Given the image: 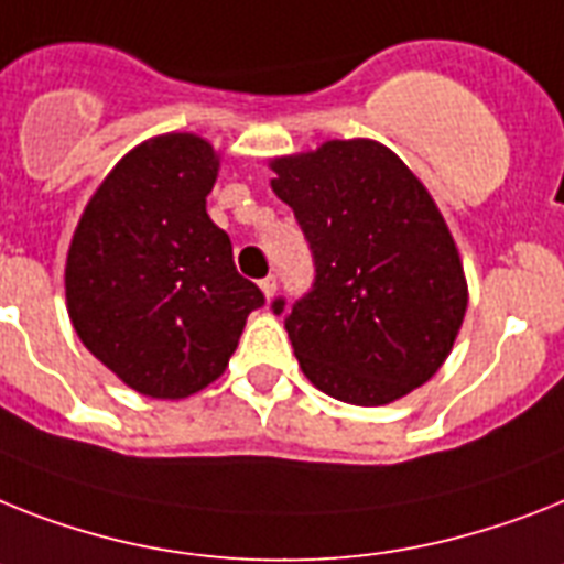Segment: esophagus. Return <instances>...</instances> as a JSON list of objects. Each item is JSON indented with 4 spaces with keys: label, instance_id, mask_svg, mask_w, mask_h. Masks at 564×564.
<instances>
[{
    "label": "esophagus",
    "instance_id": "34e87169",
    "mask_svg": "<svg viewBox=\"0 0 564 564\" xmlns=\"http://www.w3.org/2000/svg\"><path fill=\"white\" fill-rule=\"evenodd\" d=\"M259 288H262L264 300L271 302L273 296H276V276H268V279H262V282H259Z\"/></svg>",
    "mask_w": 564,
    "mask_h": 564
}]
</instances>
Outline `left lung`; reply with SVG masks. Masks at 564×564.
<instances>
[{
    "label": "left lung",
    "mask_w": 564,
    "mask_h": 564,
    "mask_svg": "<svg viewBox=\"0 0 564 564\" xmlns=\"http://www.w3.org/2000/svg\"><path fill=\"white\" fill-rule=\"evenodd\" d=\"M316 279L285 319L302 375L355 406L406 398L444 366L467 314V276L438 204L369 138L271 158ZM285 302L273 308L282 314Z\"/></svg>",
    "instance_id": "8db88e82"
}]
</instances>
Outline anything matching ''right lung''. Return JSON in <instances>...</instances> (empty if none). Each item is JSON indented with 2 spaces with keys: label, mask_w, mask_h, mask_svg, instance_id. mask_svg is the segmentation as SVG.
<instances>
[{
  "label": "right lung",
  "mask_w": 564,
  "mask_h": 564,
  "mask_svg": "<svg viewBox=\"0 0 564 564\" xmlns=\"http://www.w3.org/2000/svg\"><path fill=\"white\" fill-rule=\"evenodd\" d=\"M221 158L166 132L120 158L65 256V305L83 346L138 394L181 400L225 375L262 291L239 276L207 216Z\"/></svg>",
  "instance_id": "obj_1"
}]
</instances>
